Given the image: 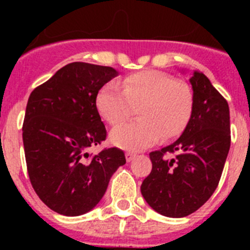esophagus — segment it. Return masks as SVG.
<instances>
[{
	"label": "esophagus",
	"mask_w": 250,
	"mask_h": 250,
	"mask_svg": "<svg viewBox=\"0 0 250 250\" xmlns=\"http://www.w3.org/2000/svg\"><path fill=\"white\" fill-rule=\"evenodd\" d=\"M125 156H126L127 161H131L132 159L135 158V154H134V152H131V151H127L126 154H125Z\"/></svg>",
	"instance_id": "1"
}]
</instances>
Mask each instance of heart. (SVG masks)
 Segmentation results:
<instances>
[{"label": "heart", "mask_w": 250, "mask_h": 250, "mask_svg": "<svg viewBox=\"0 0 250 250\" xmlns=\"http://www.w3.org/2000/svg\"><path fill=\"white\" fill-rule=\"evenodd\" d=\"M96 109L110 125L126 121L138 107L141 119L115 127L111 143L129 150L150 146L161 138L180 135L190 120L193 94L188 83L158 70L126 76L120 87L109 81L96 95Z\"/></svg>", "instance_id": "obj_1"}]
</instances>
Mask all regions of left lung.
I'll list each match as a JSON object with an SVG mask.
<instances>
[{
  "mask_svg": "<svg viewBox=\"0 0 250 250\" xmlns=\"http://www.w3.org/2000/svg\"><path fill=\"white\" fill-rule=\"evenodd\" d=\"M189 81L190 120L175 143L150 152L151 173L141 184L147 204L170 218L194 213L213 195L230 147L227 100L202 72H194Z\"/></svg>",
  "mask_w": 250,
  "mask_h": 250,
  "instance_id": "left-lung-1",
  "label": "left lung"
}]
</instances>
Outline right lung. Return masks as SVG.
Here are the masks:
<instances>
[{
	"mask_svg": "<svg viewBox=\"0 0 250 250\" xmlns=\"http://www.w3.org/2000/svg\"><path fill=\"white\" fill-rule=\"evenodd\" d=\"M116 75L109 66L68 63L28 98L22 125L27 173L40 199L56 213L76 216L91 210L112 174L126 163L118 147L87 152L106 139L95 100Z\"/></svg>",
	"mask_w": 250,
	"mask_h": 250,
	"instance_id": "right-lung-1",
	"label": "right lung"
}]
</instances>
